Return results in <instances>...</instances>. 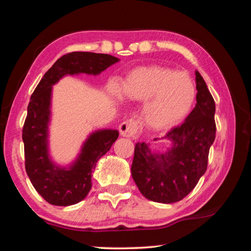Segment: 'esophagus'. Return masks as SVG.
<instances>
[{
  "instance_id": "obj_1",
  "label": "esophagus",
  "mask_w": 251,
  "mask_h": 251,
  "mask_svg": "<svg viewBox=\"0 0 251 251\" xmlns=\"http://www.w3.org/2000/svg\"><path fill=\"white\" fill-rule=\"evenodd\" d=\"M118 129H120L121 135L124 137L136 138L138 136V126L133 121H125L121 123Z\"/></svg>"
}]
</instances>
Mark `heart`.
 Masks as SVG:
<instances>
[{
    "mask_svg": "<svg viewBox=\"0 0 251 251\" xmlns=\"http://www.w3.org/2000/svg\"><path fill=\"white\" fill-rule=\"evenodd\" d=\"M122 93L131 101H145L144 123L151 129L164 130L188 115L196 100V87L185 73L161 65L131 70L122 83ZM112 95L118 97L116 90Z\"/></svg>",
    "mask_w": 251,
    "mask_h": 251,
    "instance_id": "b5f03b06",
    "label": "heart"
}]
</instances>
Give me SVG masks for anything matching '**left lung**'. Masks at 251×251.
I'll use <instances>...</instances> for the list:
<instances>
[{
    "mask_svg": "<svg viewBox=\"0 0 251 251\" xmlns=\"http://www.w3.org/2000/svg\"><path fill=\"white\" fill-rule=\"evenodd\" d=\"M196 90L197 104L192 113L163 137L173 143L171 150L152 152L145 143L135 145L131 176L139 192L150 201L161 203L181 201L206 172L208 154L216 137V106L198 71Z\"/></svg>",
    "mask_w": 251,
    "mask_h": 251,
    "instance_id": "8db88e82",
    "label": "left lung"
}]
</instances>
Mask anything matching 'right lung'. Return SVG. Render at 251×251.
I'll return each mask as SVG.
<instances>
[{
  "instance_id": "obj_1",
  "label": "right lung",
  "mask_w": 251,
  "mask_h": 251,
  "mask_svg": "<svg viewBox=\"0 0 251 251\" xmlns=\"http://www.w3.org/2000/svg\"><path fill=\"white\" fill-rule=\"evenodd\" d=\"M120 59L108 54L72 52L63 55L40 80L27 106L23 126L25 169L34 188L54 206H71L87 196L96 163L118 137L116 129H101L88 136L70 167L55 165L49 155L48 138L52 86L65 75H99Z\"/></svg>"
}]
</instances>
